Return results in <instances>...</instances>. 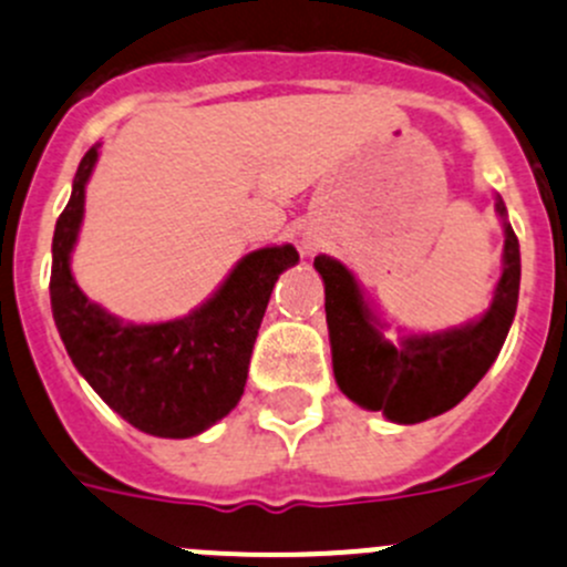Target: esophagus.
<instances>
[{
    "instance_id": "esophagus-1",
    "label": "esophagus",
    "mask_w": 567,
    "mask_h": 567,
    "mask_svg": "<svg viewBox=\"0 0 567 567\" xmlns=\"http://www.w3.org/2000/svg\"><path fill=\"white\" fill-rule=\"evenodd\" d=\"M305 249H307V251H312L316 247H312V244H305Z\"/></svg>"
}]
</instances>
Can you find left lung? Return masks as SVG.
I'll list each match as a JSON object with an SVG mask.
<instances>
[{"instance_id": "left-lung-1", "label": "left lung", "mask_w": 567, "mask_h": 567, "mask_svg": "<svg viewBox=\"0 0 567 567\" xmlns=\"http://www.w3.org/2000/svg\"><path fill=\"white\" fill-rule=\"evenodd\" d=\"M496 214L505 227V249L494 299L480 318L444 331L386 340V323L370 310L357 277L334 257H316L326 288L331 364L348 400L398 425H414L458 405L488 373L516 318L522 285V251L499 194Z\"/></svg>"}]
</instances>
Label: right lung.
<instances>
[{
  "mask_svg": "<svg viewBox=\"0 0 567 567\" xmlns=\"http://www.w3.org/2000/svg\"><path fill=\"white\" fill-rule=\"evenodd\" d=\"M99 147L84 153L51 241L49 293L56 331L73 368L136 431L162 439L197 436L241 400L274 282L299 262V251L290 244L249 251L188 316L125 323L90 301L71 274Z\"/></svg>",
  "mask_w": 567,
  "mask_h": 567,
  "instance_id": "1",
  "label": "right lung"
}]
</instances>
